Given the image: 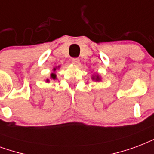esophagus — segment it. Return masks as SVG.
<instances>
[{
    "mask_svg": "<svg viewBox=\"0 0 154 154\" xmlns=\"http://www.w3.org/2000/svg\"><path fill=\"white\" fill-rule=\"evenodd\" d=\"M72 62L74 64H78L80 63V59L79 58H72Z\"/></svg>",
    "mask_w": 154,
    "mask_h": 154,
    "instance_id": "34e87169",
    "label": "esophagus"
}]
</instances>
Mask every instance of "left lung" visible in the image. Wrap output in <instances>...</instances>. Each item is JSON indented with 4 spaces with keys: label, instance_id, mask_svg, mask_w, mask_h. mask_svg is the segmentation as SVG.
<instances>
[{
    "label": "left lung",
    "instance_id": "8db88e82",
    "mask_svg": "<svg viewBox=\"0 0 154 154\" xmlns=\"http://www.w3.org/2000/svg\"><path fill=\"white\" fill-rule=\"evenodd\" d=\"M92 79L94 80V81H96V82H99V81L101 80V78H100V77L98 76V75H95V76H93Z\"/></svg>",
    "mask_w": 154,
    "mask_h": 154
}]
</instances>
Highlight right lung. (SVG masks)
<instances>
[{
  "instance_id": "right-lung-1",
  "label": "right lung",
  "mask_w": 154,
  "mask_h": 154,
  "mask_svg": "<svg viewBox=\"0 0 154 154\" xmlns=\"http://www.w3.org/2000/svg\"><path fill=\"white\" fill-rule=\"evenodd\" d=\"M56 68H54V69H53V71H54V72L56 71ZM51 79H52V80L56 79V75L55 74V73H51ZM46 82H49V79H47V81H46Z\"/></svg>"
}]
</instances>
